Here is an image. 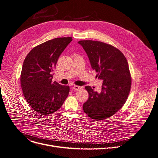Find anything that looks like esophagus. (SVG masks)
<instances>
[{"label": "esophagus", "instance_id": "34e87169", "mask_svg": "<svg viewBox=\"0 0 158 158\" xmlns=\"http://www.w3.org/2000/svg\"><path fill=\"white\" fill-rule=\"evenodd\" d=\"M82 88L81 86H79V85H74L73 86V89L76 91H77V90H79Z\"/></svg>", "mask_w": 158, "mask_h": 158}]
</instances>
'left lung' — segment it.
<instances>
[{
  "label": "left lung",
  "mask_w": 158,
  "mask_h": 158,
  "mask_svg": "<svg viewBox=\"0 0 158 158\" xmlns=\"http://www.w3.org/2000/svg\"><path fill=\"white\" fill-rule=\"evenodd\" d=\"M78 44L87 53L96 77L103 81L100 93L85 87L89 98L83 110L96 120L108 118L123 106L130 93L132 80L127 60L121 51L105 43L81 40Z\"/></svg>",
  "instance_id": "8db88e82"
}]
</instances>
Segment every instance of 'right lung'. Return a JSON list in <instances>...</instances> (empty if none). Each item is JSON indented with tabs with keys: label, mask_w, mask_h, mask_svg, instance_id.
I'll return each mask as SVG.
<instances>
[{
	"label": "right lung",
	"mask_w": 158,
	"mask_h": 158,
	"mask_svg": "<svg viewBox=\"0 0 158 158\" xmlns=\"http://www.w3.org/2000/svg\"><path fill=\"white\" fill-rule=\"evenodd\" d=\"M72 40L71 37L48 40L33 48L24 59L20 78L23 93L40 114L58 110L69 95V86L52 82V78L57 60Z\"/></svg>",
	"instance_id": "add662e5"
}]
</instances>
